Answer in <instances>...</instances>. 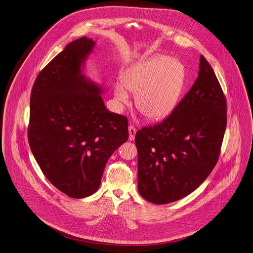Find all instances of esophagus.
<instances>
[{"label":"esophagus","instance_id":"34e87169","mask_svg":"<svg viewBox=\"0 0 253 253\" xmlns=\"http://www.w3.org/2000/svg\"><path fill=\"white\" fill-rule=\"evenodd\" d=\"M136 129L134 126H129V140H134L136 136Z\"/></svg>","mask_w":253,"mask_h":253}]
</instances>
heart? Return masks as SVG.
<instances>
[{"label": "heart", "mask_w": 253, "mask_h": 253, "mask_svg": "<svg viewBox=\"0 0 253 253\" xmlns=\"http://www.w3.org/2000/svg\"><path fill=\"white\" fill-rule=\"evenodd\" d=\"M184 85L182 64L165 56H155L129 68L121 84L115 85L117 105L129 102L128 92L136 94V109L150 120L169 117L176 108Z\"/></svg>", "instance_id": "b5f03b06"}]
</instances>
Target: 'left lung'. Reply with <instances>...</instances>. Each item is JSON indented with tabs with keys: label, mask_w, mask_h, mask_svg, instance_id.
<instances>
[{
	"label": "left lung",
	"mask_w": 253,
	"mask_h": 253,
	"mask_svg": "<svg viewBox=\"0 0 253 253\" xmlns=\"http://www.w3.org/2000/svg\"><path fill=\"white\" fill-rule=\"evenodd\" d=\"M226 123L224 94L201 55L198 77L170 116L136 132L140 195L167 204L193 193L218 160Z\"/></svg>",
	"instance_id": "left-lung-1"
}]
</instances>
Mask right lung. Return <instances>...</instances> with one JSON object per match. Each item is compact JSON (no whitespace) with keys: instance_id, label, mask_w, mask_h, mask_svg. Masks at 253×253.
<instances>
[{"instance_id":"1","label":"right lung","mask_w":253,"mask_h":253,"mask_svg":"<svg viewBox=\"0 0 253 253\" xmlns=\"http://www.w3.org/2000/svg\"><path fill=\"white\" fill-rule=\"evenodd\" d=\"M95 42H70L36 80L30 105L29 143L40 169L63 194L93 195L106 164L128 139V121L107 110L103 86L84 74Z\"/></svg>"}]
</instances>
